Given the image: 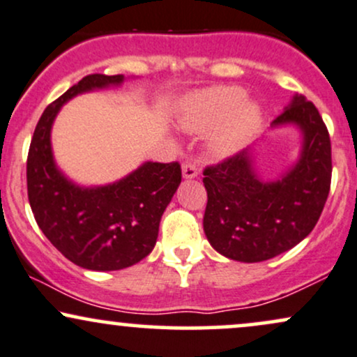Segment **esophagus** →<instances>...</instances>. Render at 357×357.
Returning <instances> with one entry per match:
<instances>
[{"label":"esophagus","instance_id":"1","mask_svg":"<svg viewBox=\"0 0 357 357\" xmlns=\"http://www.w3.org/2000/svg\"><path fill=\"white\" fill-rule=\"evenodd\" d=\"M181 171H183V178L184 179H195L196 176L199 174L198 167H196V165H192V162H184Z\"/></svg>","mask_w":357,"mask_h":357}]
</instances>
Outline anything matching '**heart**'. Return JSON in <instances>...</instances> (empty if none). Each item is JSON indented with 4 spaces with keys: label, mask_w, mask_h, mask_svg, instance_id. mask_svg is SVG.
<instances>
[{
    "label": "heart",
    "mask_w": 357,
    "mask_h": 357,
    "mask_svg": "<svg viewBox=\"0 0 357 357\" xmlns=\"http://www.w3.org/2000/svg\"><path fill=\"white\" fill-rule=\"evenodd\" d=\"M245 97L247 92L236 85L192 93L179 109V126L190 132H206L218 125L210 137L211 151L218 155L233 154L252 137L264 114L257 100Z\"/></svg>",
    "instance_id": "obj_1"
}]
</instances>
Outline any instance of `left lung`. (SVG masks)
<instances>
[{
  "mask_svg": "<svg viewBox=\"0 0 357 357\" xmlns=\"http://www.w3.org/2000/svg\"><path fill=\"white\" fill-rule=\"evenodd\" d=\"M282 127L297 129L301 147L277 178L258 171V144L203 173L204 235L230 260L255 264L294 248L314 230L329 196L331 139L319 110L296 93L272 122V130Z\"/></svg>",
  "mask_w": 357,
  "mask_h": 357,
  "instance_id": "obj_1",
  "label": "left lung"
}]
</instances>
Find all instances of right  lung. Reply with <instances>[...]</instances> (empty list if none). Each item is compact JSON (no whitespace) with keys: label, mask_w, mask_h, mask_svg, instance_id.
I'll return each mask as SVG.
<instances>
[{"label":"right lung","mask_w":357,"mask_h":357,"mask_svg":"<svg viewBox=\"0 0 357 357\" xmlns=\"http://www.w3.org/2000/svg\"><path fill=\"white\" fill-rule=\"evenodd\" d=\"M124 75L84 77L45 109L26 161L28 199L36 223L65 258L96 272L122 270L153 252L159 221L181 184L178 162L146 161L117 181L84 186L72 181L55 161L52 127L73 97L119 89Z\"/></svg>","instance_id":"obj_1"}]
</instances>
